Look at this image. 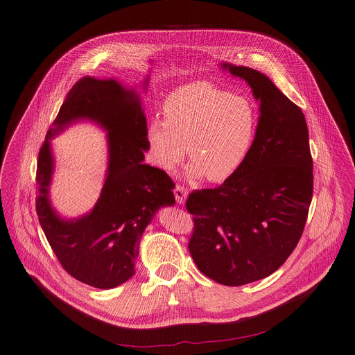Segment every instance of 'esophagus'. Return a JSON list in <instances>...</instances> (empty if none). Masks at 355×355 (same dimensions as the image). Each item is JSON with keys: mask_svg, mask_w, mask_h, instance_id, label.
I'll return each instance as SVG.
<instances>
[{"mask_svg": "<svg viewBox=\"0 0 355 355\" xmlns=\"http://www.w3.org/2000/svg\"><path fill=\"white\" fill-rule=\"evenodd\" d=\"M174 196H175V200L178 202L180 205H184L185 204V199L188 196V191L182 187V185H175L174 188Z\"/></svg>", "mask_w": 355, "mask_h": 355, "instance_id": "esophagus-1", "label": "esophagus"}]
</instances>
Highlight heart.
<instances>
[{
    "label": "heart",
    "mask_w": 355,
    "mask_h": 355,
    "mask_svg": "<svg viewBox=\"0 0 355 355\" xmlns=\"http://www.w3.org/2000/svg\"><path fill=\"white\" fill-rule=\"evenodd\" d=\"M164 121H150L146 130L151 162L171 173L184 159L188 178L225 182L245 163L259 129L256 104L207 81L181 85L163 104Z\"/></svg>",
    "instance_id": "heart-1"
}]
</instances>
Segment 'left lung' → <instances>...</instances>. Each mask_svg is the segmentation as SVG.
<instances>
[{"instance_id":"obj_1","label":"left lung","mask_w":355,"mask_h":355,"mask_svg":"<svg viewBox=\"0 0 355 355\" xmlns=\"http://www.w3.org/2000/svg\"><path fill=\"white\" fill-rule=\"evenodd\" d=\"M260 101L257 136L241 168L220 187L189 193L188 248L202 274L239 286L275 272L295 250L313 193L309 132L302 110L263 73L223 63Z\"/></svg>"}]
</instances>
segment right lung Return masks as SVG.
Instances as JSON below:
<instances>
[{"instance_id":"right-lung-1","label":"right lung","mask_w":355,"mask_h":355,"mask_svg":"<svg viewBox=\"0 0 355 355\" xmlns=\"http://www.w3.org/2000/svg\"><path fill=\"white\" fill-rule=\"evenodd\" d=\"M148 78L144 81V88ZM92 120L109 133V168L93 211L60 218L49 204L54 161L49 139L77 120ZM147 123L135 89L116 80L83 77L69 91L39 150L36 214L62 267L76 279L111 289L135 274L139 241L162 207L174 205V182L166 171L143 164Z\"/></svg>"}]
</instances>
